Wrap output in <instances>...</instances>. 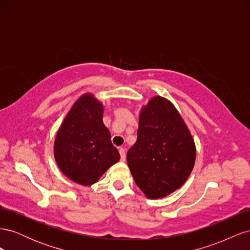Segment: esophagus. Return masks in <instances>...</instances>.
Here are the masks:
<instances>
[{
	"instance_id": "1",
	"label": "esophagus",
	"mask_w": 250,
	"mask_h": 250,
	"mask_svg": "<svg viewBox=\"0 0 250 250\" xmlns=\"http://www.w3.org/2000/svg\"><path fill=\"white\" fill-rule=\"evenodd\" d=\"M119 152H120V155H121V161L125 162V160H126V150L124 148H120Z\"/></svg>"
}]
</instances>
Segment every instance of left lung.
<instances>
[{
    "label": "left lung",
    "instance_id": "left-lung-1",
    "mask_svg": "<svg viewBox=\"0 0 250 250\" xmlns=\"http://www.w3.org/2000/svg\"><path fill=\"white\" fill-rule=\"evenodd\" d=\"M196 160L192 134L168 99L156 96L140 112L138 140L127 163L135 184L149 199L166 197L183 186Z\"/></svg>",
    "mask_w": 250,
    "mask_h": 250
}]
</instances>
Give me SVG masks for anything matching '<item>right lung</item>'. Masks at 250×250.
I'll return each mask as SVG.
<instances>
[{
    "instance_id": "right-lung-1",
    "label": "right lung",
    "mask_w": 250,
    "mask_h": 250,
    "mask_svg": "<svg viewBox=\"0 0 250 250\" xmlns=\"http://www.w3.org/2000/svg\"><path fill=\"white\" fill-rule=\"evenodd\" d=\"M103 104L92 94L82 95L60 125L54 156L64 175L81 186L97 183L120 161L110 132L103 124Z\"/></svg>"
}]
</instances>
